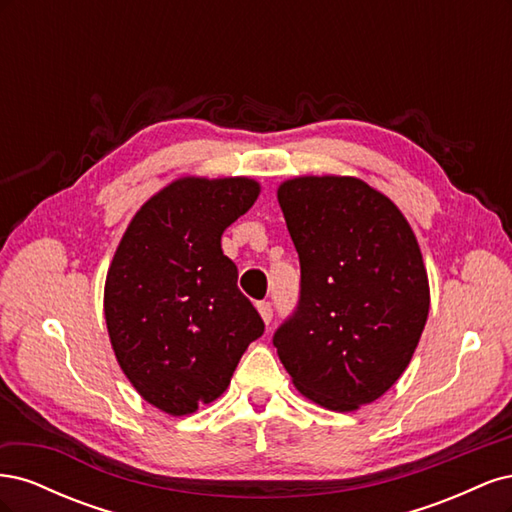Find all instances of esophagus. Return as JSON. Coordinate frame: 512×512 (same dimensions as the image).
I'll return each mask as SVG.
<instances>
[{
	"mask_svg": "<svg viewBox=\"0 0 512 512\" xmlns=\"http://www.w3.org/2000/svg\"><path fill=\"white\" fill-rule=\"evenodd\" d=\"M256 307H258L262 320H265L267 324H271V320H273V305L269 301H260Z\"/></svg>",
	"mask_w": 512,
	"mask_h": 512,
	"instance_id": "obj_1",
	"label": "esophagus"
}]
</instances>
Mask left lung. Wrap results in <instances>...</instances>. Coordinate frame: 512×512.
<instances>
[{
	"mask_svg": "<svg viewBox=\"0 0 512 512\" xmlns=\"http://www.w3.org/2000/svg\"><path fill=\"white\" fill-rule=\"evenodd\" d=\"M301 284L273 346L297 389L350 412L404 374L429 314V284L410 224L352 177H299L277 190Z\"/></svg>",
	"mask_w": 512,
	"mask_h": 512,
	"instance_id": "8db88e82",
	"label": "left lung"
}]
</instances>
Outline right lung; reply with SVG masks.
Wrapping results in <instances>:
<instances>
[{
    "label": "right lung",
    "instance_id": "right-lung-1",
    "mask_svg": "<svg viewBox=\"0 0 512 512\" xmlns=\"http://www.w3.org/2000/svg\"><path fill=\"white\" fill-rule=\"evenodd\" d=\"M258 192L245 177L170 183L134 215L108 269L104 316L117 361L149 404L173 416L220 397L265 333L220 243Z\"/></svg>",
    "mask_w": 512,
    "mask_h": 512
}]
</instances>
